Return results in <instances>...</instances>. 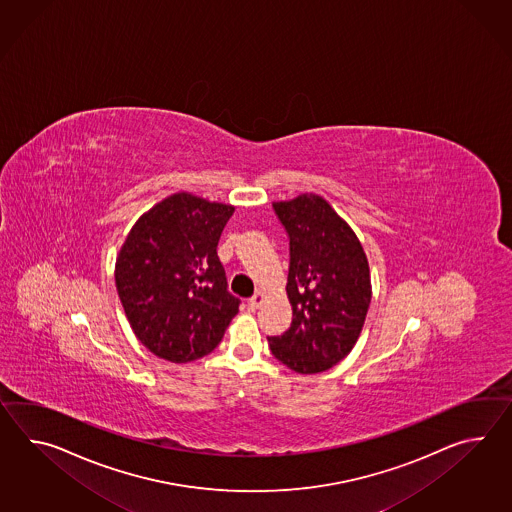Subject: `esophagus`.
I'll use <instances>...</instances> for the list:
<instances>
[{
	"mask_svg": "<svg viewBox=\"0 0 512 512\" xmlns=\"http://www.w3.org/2000/svg\"><path fill=\"white\" fill-rule=\"evenodd\" d=\"M262 300H264V294L262 292H255L253 298H250V301H248V307H250L251 311H257L261 307Z\"/></svg>",
	"mask_w": 512,
	"mask_h": 512,
	"instance_id": "1",
	"label": "esophagus"
}]
</instances>
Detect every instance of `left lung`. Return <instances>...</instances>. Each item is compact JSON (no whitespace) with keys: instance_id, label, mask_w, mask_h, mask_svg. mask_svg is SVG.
I'll return each instance as SVG.
<instances>
[{"instance_id":"1","label":"left lung","mask_w":512,"mask_h":512,"mask_svg":"<svg viewBox=\"0 0 512 512\" xmlns=\"http://www.w3.org/2000/svg\"><path fill=\"white\" fill-rule=\"evenodd\" d=\"M274 211L290 240L292 324L268 342L290 370L320 374L342 361L361 335L372 300L368 259L353 229L322 196L277 201Z\"/></svg>"}]
</instances>
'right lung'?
I'll list each match as a JSON object with an SVG mask.
<instances>
[{
	"label": "right lung",
	"instance_id": "right-lung-1",
	"mask_svg": "<svg viewBox=\"0 0 512 512\" xmlns=\"http://www.w3.org/2000/svg\"><path fill=\"white\" fill-rule=\"evenodd\" d=\"M233 205L177 192L131 227L114 279L138 340L164 361L209 355L238 312L227 290L218 240Z\"/></svg>",
	"mask_w": 512,
	"mask_h": 512
}]
</instances>
